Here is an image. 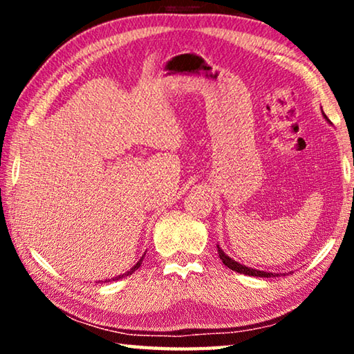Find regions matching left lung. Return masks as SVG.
<instances>
[{"label": "left lung", "mask_w": 354, "mask_h": 354, "mask_svg": "<svg viewBox=\"0 0 354 354\" xmlns=\"http://www.w3.org/2000/svg\"><path fill=\"white\" fill-rule=\"evenodd\" d=\"M326 118V115H325ZM218 256L221 262L225 263L227 268H231V270H234L237 273H243V274H248V277H261V278H272V277H279V274L283 273H268V272H261V270H254V268H250V267H245L242 263H239L236 261H232L230 256L223 253V250L218 247Z\"/></svg>", "instance_id": "left-lung-1"}]
</instances>
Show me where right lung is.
<instances>
[{"label": "right lung", "mask_w": 354, "mask_h": 354, "mask_svg": "<svg viewBox=\"0 0 354 354\" xmlns=\"http://www.w3.org/2000/svg\"><path fill=\"white\" fill-rule=\"evenodd\" d=\"M140 263H142V259H140L139 262H137V263H136V266H134L133 268H131V270H128L127 273H123V274H120V277H117V278H112L111 281H115V279H120V278H123V277H129V274H133V273H134V272L137 270V268H139V267H140ZM106 281H107V279H106ZM106 281H104V283H106Z\"/></svg>", "instance_id": "obj_1"}]
</instances>
